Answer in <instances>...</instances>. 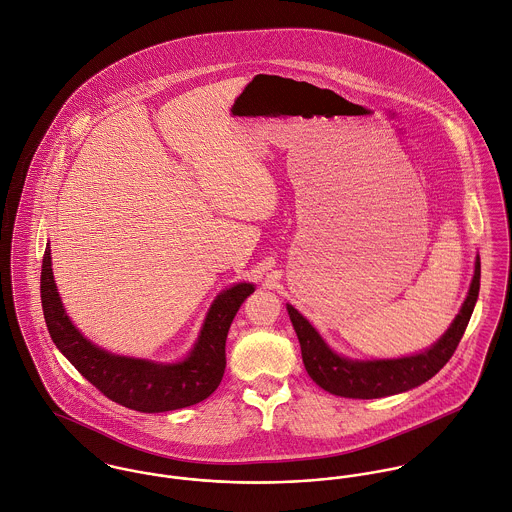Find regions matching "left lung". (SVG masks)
Instances as JSON below:
<instances>
[{
	"mask_svg": "<svg viewBox=\"0 0 512 512\" xmlns=\"http://www.w3.org/2000/svg\"><path fill=\"white\" fill-rule=\"evenodd\" d=\"M481 282V260H475V274L469 286V293L461 305V311L428 351L402 357V359H380V361H353L333 353L313 325L288 303V313L293 329L299 339L301 359L307 374L323 390L343 398H384L412 390L432 376H436L443 365L455 353L467 323L471 319L475 301L479 297Z\"/></svg>",
	"mask_w": 512,
	"mask_h": 512,
	"instance_id": "obj_1",
	"label": "left lung"
}]
</instances>
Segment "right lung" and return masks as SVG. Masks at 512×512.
I'll return each mask as SVG.
<instances>
[{
  "label": "right lung",
  "mask_w": 512,
  "mask_h": 512,
  "mask_svg": "<svg viewBox=\"0 0 512 512\" xmlns=\"http://www.w3.org/2000/svg\"><path fill=\"white\" fill-rule=\"evenodd\" d=\"M252 292L254 286L246 282L220 292L187 359L163 365L146 359L112 355L82 337L65 313L57 292L49 244L41 266L43 315L57 349L112 402L146 414L193 406L217 390L226 366L224 345L230 323Z\"/></svg>",
  "instance_id": "obj_1"
}]
</instances>
